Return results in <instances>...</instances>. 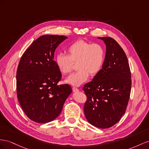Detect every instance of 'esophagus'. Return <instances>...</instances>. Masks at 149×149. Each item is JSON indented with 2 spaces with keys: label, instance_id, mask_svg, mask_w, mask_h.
<instances>
[{
  "label": "esophagus",
  "instance_id": "esophagus-1",
  "mask_svg": "<svg viewBox=\"0 0 149 149\" xmlns=\"http://www.w3.org/2000/svg\"><path fill=\"white\" fill-rule=\"evenodd\" d=\"M72 91H73L74 92H76L79 91V89L78 88H77V87H72Z\"/></svg>",
  "mask_w": 149,
  "mask_h": 149
}]
</instances>
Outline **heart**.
Returning <instances> with one entry per match:
<instances>
[{
  "mask_svg": "<svg viewBox=\"0 0 149 149\" xmlns=\"http://www.w3.org/2000/svg\"><path fill=\"white\" fill-rule=\"evenodd\" d=\"M67 52L69 56L62 53L57 54L55 62L63 74H69L73 69L74 62H77L76 68L78 70L65 80L67 83L72 86H80L87 80L89 74L97 75L105 61V50L100 44L79 40L68 47Z\"/></svg>",
  "mask_w": 149,
  "mask_h": 149,
  "instance_id": "heart-1",
  "label": "heart"
}]
</instances>
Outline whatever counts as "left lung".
<instances>
[{
  "label": "left lung",
  "mask_w": 149,
  "mask_h": 149,
  "mask_svg": "<svg viewBox=\"0 0 149 149\" xmlns=\"http://www.w3.org/2000/svg\"><path fill=\"white\" fill-rule=\"evenodd\" d=\"M106 45L102 68L83 91L87 96L84 113L97 128L111 127L121 119L130 98L132 80L128 59L124 50L111 37H98Z\"/></svg>",
  "instance_id": "8db88e82"
}]
</instances>
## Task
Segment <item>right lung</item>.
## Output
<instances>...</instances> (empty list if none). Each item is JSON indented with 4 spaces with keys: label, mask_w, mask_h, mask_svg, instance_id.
<instances>
[{
    "label": "right lung",
    "mask_w": 149,
    "mask_h": 149,
    "mask_svg": "<svg viewBox=\"0 0 149 149\" xmlns=\"http://www.w3.org/2000/svg\"><path fill=\"white\" fill-rule=\"evenodd\" d=\"M66 39L63 36H40L20 58L17 95L23 111L33 122L47 123L56 118L72 93L69 85L57 84L62 74L54 60L55 50Z\"/></svg>",
    "instance_id": "add662e5"
}]
</instances>
